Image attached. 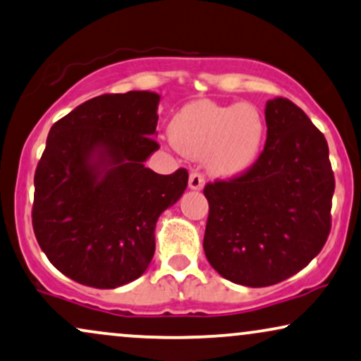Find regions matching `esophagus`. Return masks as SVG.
Here are the masks:
<instances>
[{
	"label": "esophagus",
	"instance_id": "1",
	"mask_svg": "<svg viewBox=\"0 0 361 361\" xmlns=\"http://www.w3.org/2000/svg\"><path fill=\"white\" fill-rule=\"evenodd\" d=\"M189 188L192 190H201L204 188V176L199 172H192L189 176Z\"/></svg>",
	"mask_w": 361,
	"mask_h": 361
}]
</instances>
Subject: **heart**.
Masks as SVG:
<instances>
[{
    "label": "heart",
    "instance_id": "heart-1",
    "mask_svg": "<svg viewBox=\"0 0 361 361\" xmlns=\"http://www.w3.org/2000/svg\"><path fill=\"white\" fill-rule=\"evenodd\" d=\"M169 133L180 154L206 160L212 176L233 179L251 171L259 159L266 122L252 104L219 105L197 100L173 115Z\"/></svg>",
    "mask_w": 361,
    "mask_h": 361
}]
</instances>
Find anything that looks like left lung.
I'll use <instances>...</instances> for the list:
<instances>
[{
    "label": "left lung",
    "instance_id": "obj_1",
    "mask_svg": "<svg viewBox=\"0 0 361 361\" xmlns=\"http://www.w3.org/2000/svg\"><path fill=\"white\" fill-rule=\"evenodd\" d=\"M264 150L243 176L204 188V252L222 278L251 288L291 278L322 251L335 192L326 139L288 99L266 104Z\"/></svg>",
    "mask_w": 361,
    "mask_h": 361
}]
</instances>
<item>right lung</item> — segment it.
I'll use <instances>...</instances> for the list:
<instances>
[{"label": "right lung", "instance_id": "right-lung-1", "mask_svg": "<svg viewBox=\"0 0 361 361\" xmlns=\"http://www.w3.org/2000/svg\"><path fill=\"white\" fill-rule=\"evenodd\" d=\"M160 95H100L53 123L35 172L31 219L55 268L80 284L112 289L140 278L155 251L159 216L180 199L189 173L145 167Z\"/></svg>", "mask_w": 361, "mask_h": 361}]
</instances>
